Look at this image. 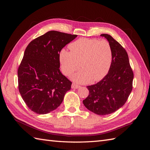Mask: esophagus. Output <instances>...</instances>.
I'll return each mask as SVG.
<instances>
[{
    "instance_id": "1",
    "label": "esophagus",
    "mask_w": 150,
    "mask_h": 150,
    "mask_svg": "<svg viewBox=\"0 0 150 150\" xmlns=\"http://www.w3.org/2000/svg\"><path fill=\"white\" fill-rule=\"evenodd\" d=\"M71 88L72 89H78V88H80V86L76 84V83H72V86H71Z\"/></svg>"
}]
</instances>
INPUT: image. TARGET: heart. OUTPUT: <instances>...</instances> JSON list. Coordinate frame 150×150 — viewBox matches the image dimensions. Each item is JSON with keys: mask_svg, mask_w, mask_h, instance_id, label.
I'll use <instances>...</instances> for the list:
<instances>
[{"mask_svg": "<svg viewBox=\"0 0 150 150\" xmlns=\"http://www.w3.org/2000/svg\"><path fill=\"white\" fill-rule=\"evenodd\" d=\"M70 51L62 49L59 55L62 73L70 76L80 67L83 69L72 75L77 83H86L93 79H103L110 70L112 49L107 40L81 38L69 44Z\"/></svg>", "mask_w": 150, "mask_h": 150, "instance_id": "1", "label": "heart"}]
</instances>
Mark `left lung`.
<instances>
[{
	"mask_svg": "<svg viewBox=\"0 0 150 150\" xmlns=\"http://www.w3.org/2000/svg\"><path fill=\"white\" fill-rule=\"evenodd\" d=\"M101 36L111 46L112 64L102 80L87 86L89 95L83 104L95 114L106 115L115 112L125 104L133 89L134 75L126 50L110 35L103 34Z\"/></svg>",
	"mask_w": 150,
	"mask_h": 150,
	"instance_id": "8db88e82",
	"label": "left lung"
}]
</instances>
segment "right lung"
Here are the masks:
<instances>
[{
  "instance_id": "obj_1",
  "label": "right lung",
  "mask_w": 150,
  "mask_h": 150,
  "mask_svg": "<svg viewBox=\"0 0 150 150\" xmlns=\"http://www.w3.org/2000/svg\"><path fill=\"white\" fill-rule=\"evenodd\" d=\"M77 35L51 30L27 46L18 68L21 96L31 111L47 114L60 106L72 83L59 69V52Z\"/></svg>"
}]
</instances>
